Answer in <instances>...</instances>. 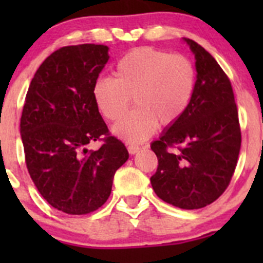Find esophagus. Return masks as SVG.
I'll list each match as a JSON object with an SVG mask.
<instances>
[{"label": "esophagus", "mask_w": 263, "mask_h": 263, "mask_svg": "<svg viewBox=\"0 0 263 263\" xmlns=\"http://www.w3.org/2000/svg\"><path fill=\"white\" fill-rule=\"evenodd\" d=\"M140 148H141V147H140L139 145H135V144H129L128 146H127V150H128V153L131 154V155H134V154L139 153Z\"/></svg>", "instance_id": "34e87169"}]
</instances>
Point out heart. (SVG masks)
Listing matches in <instances>:
<instances>
[{
    "mask_svg": "<svg viewBox=\"0 0 263 263\" xmlns=\"http://www.w3.org/2000/svg\"><path fill=\"white\" fill-rule=\"evenodd\" d=\"M115 79L100 78L92 99L108 121H118L134 98L137 108L121 119L113 132L127 141H144L160 127L178 122L192 100L196 68L187 57L153 47L129 50L116 63Z\"/></svg>",
    "mask_w": 263,
    "mask_h": 263,
    "instance_id": "heart-1",
    "label": "heart"
}]
</instances>
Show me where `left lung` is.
<instances>
[{
  "label": "left lung",
  "instance_id": "obj_1",
  "mask_svg": "<svg viewBox=\"0 0 263 263\" xmlns=\"http://www.w3.org/2000/svg\"><path fill=\"white\" fill-rule=\"evenodd\" d=\"M184 41L196 58V89L181 119L151 142L158 169L150 181L159 198L195 210L213 203L228 188L242 135L229 78L203 47Z\"/></svg>",
  "mask_w": 263,
  "mask_h": 263
}]
</instances>
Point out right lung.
Segmentation results:
<instances>
[{
  "label": "right lung",
  "mask_w": 263,
  "mask_h": 263,
  "mask_svg": "<svg viewBox=\"0 0 263 263\" xmlns=\"http://www.w3.org/2000/svg\"><path fill=\"white\" fill-rule=\"evenodd\" d=\"M108 49L79 44L53 52L36 70L21 115L29 174L50 206L70 215L104 205L117 169L128 159L92 99V85L109 60ZM98 139L102 146L89 151L87 145Z\"/></svg>",
  "instance_id": "obj_1"
}]
</instances>
